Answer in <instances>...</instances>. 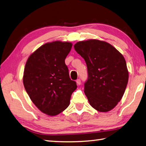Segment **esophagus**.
Listing matches in <instances>:
<instances>
[{
    "label": "esophagus",
    "instance_id": "1",
    "mask_svg": "<svg viewBox=\"0 0 146 146\" xmlns=\"http://www.w3.org/2000/svg\"><path fill=\"white\" fill-rule=\"evenodd\" d=\"M76 84H78V85H80L81 84V80H80V79H78L77 80H76Z\"/></svg>",
    "mask_w": 146,
    "mask_h": 146
}]
</instances>
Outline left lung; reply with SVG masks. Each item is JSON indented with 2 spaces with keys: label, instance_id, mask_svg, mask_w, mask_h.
I'll list each match as a JSON object with an SVG mask.
<instances>
[{
  "label": "left lung",
  "instance_id": "obj_1",
  "mask_svg": "<svg viewBox=\"0 0 146 146\" xmlns=\"http://www.w3.org/2000/svg\"><path fill=\"white\" fill-rule=\"evenodd\" d=\"M74 48L87 65L88 78L84 91L90 105L103 113L113 110L123 98L128 82L124 56L111 44L96 39L77 42Z\"/></svg>",
  "mask_w": 146,
  "mask_h": 146
}]
</instances>
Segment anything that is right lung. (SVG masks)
<instances>
[{
	"label": "right lung",
	"instance_id": "1",
	"mask_svg": "<svg viewBox=\"0 0 146 146\" xmlns=\"http://www.w3.org/2000/svg\"><path fill=\"white\" fill-rule=\"evenodd\" d=\"M72 47L68 42L46 43L32 53L26 62L23 76L25 89L33 103L48 116H56L66 110L77 88L65 63Z\"/></svg>",
	"mask_w": 146,
	"mask_h": 146
}]
</instances>
